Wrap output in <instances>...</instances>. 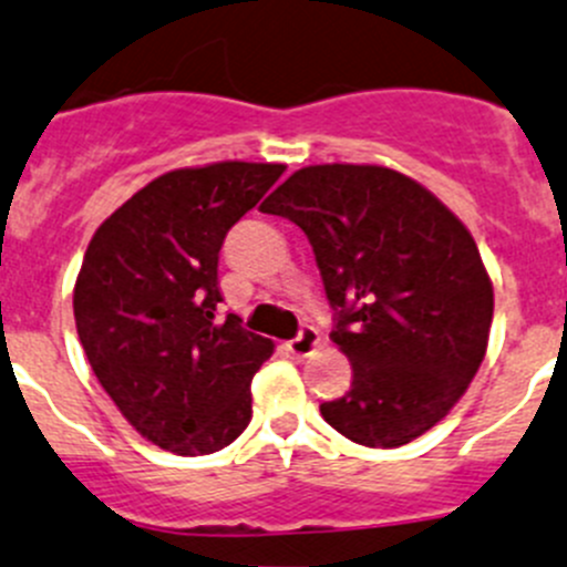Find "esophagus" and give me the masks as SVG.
<instances>
[{"label":"esophagus","instance_id":"1","mask_svg":"<svg viewBox=\"0 0 567 567\" xmlns=\"http://www.w3.org/2000/svg\"><path fill=\"white\" fill-rule=\"evenodd\" d=\"M318 346H321V334L316 327H301V332L290 340V351L296 357H310Z\"/></svg>","mask_w":567,"mask_h":567}]
</instances>
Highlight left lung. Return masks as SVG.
I'll return each mask as SVG.
<instances>
[{
  "mask_svg": "<svg viewBox=\"0 0 567 567\" xmlns=\"http://www.w3.org/2000/svg\"><path fill=\"white\" fill-rule=\"evenodd\" d=\"M316 251L351 388L321 415L349 441L395 449L449 415L487 351L493 282L465 224L384 166H307L260 205Z\"/></svg>",
  "mask_w": 567,
  "mask_h": 567,
  "instance_id": "obj_1",
  "label": "left lung"
}]
</instances>
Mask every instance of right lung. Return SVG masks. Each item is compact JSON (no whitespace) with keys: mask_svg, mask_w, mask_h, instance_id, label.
<instances>
[{"mask_svg":"<svg viewBox=\"0 0 567 567\" xmlns=\"http://www.w3.org/2000/svg\"><path fill=\"white\" fill-rule=\"evenodd\" d=\"M279 163L177 168L91 238L74 285L87 362L121 415L179 457L229 446L251 421V377L274 343L218 321V251L282 177Z\"/></svg>","mask_w":567,"mask_h":567,"instance_id":"1","label":"right lung"}]
</instances>
